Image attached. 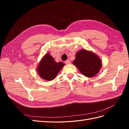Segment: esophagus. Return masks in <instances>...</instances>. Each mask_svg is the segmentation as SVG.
Here are the masks:
<instances>
[{"mask_svg":"<svg viewBox=\"0 0 129 129\" xmlns=\"http://www.w3.org/2000/svg\"><path fill=\"white\" fill-rule=\"evenodd\" d=\"M65 63H66V64H69L71 63V61L70 60L67 59V60L65 61Z\"/></svg>","mask_w":129,"mask_h":129,"instance_id":"obj_1","label":"esophagus"}]
</instances>
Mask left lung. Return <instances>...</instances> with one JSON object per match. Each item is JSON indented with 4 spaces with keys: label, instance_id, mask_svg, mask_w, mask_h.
<instances>
[{
    "label": "left lung",
    "instance_id": "obj_1",
    "mask_svg": "<svg viewBox=\"0 0 129 129\" xmlns=\"http://www.w3.org/2000/svg\"><path fill=\"white\" fill-rule=\"evenodd\" d=\"M75 56L73 64L82 75L87 77H92L100 72L102 65V61L95 53L83 49L77 52Z\"/></svg>",
    "mask_w": 129,
    "mask_h": 129
}]
</instances>
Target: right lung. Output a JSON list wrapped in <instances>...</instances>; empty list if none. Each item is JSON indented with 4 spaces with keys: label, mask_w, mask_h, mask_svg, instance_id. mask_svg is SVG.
Returning <instances> with one entry per match:
<instances>
[{
    "label": "right lung",
    "mask_w": 129,
    "mask_h": 129,
    "mask_svg": "<svg viewBox=\"0 0 129 129\" xmlns=\"http://www.w3.org/2000/svg\"><path fill=\"white\" fill-rule=\"evenodd\" d=\"M64 66V64L61 62H56L49 53H46L38 66L37 72L43 80L52 81L56 77Z\"/></svg>",
    "instance_id": "add662e5"
}]
</instances>
